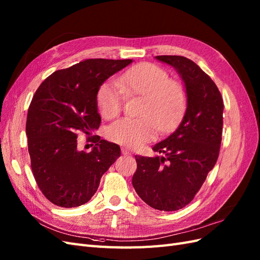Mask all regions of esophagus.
<instances>
[{"mask_svg": "<svg viewBox=\"0 0 260 260\" xmlns=\"http://www.w3.org/2000/svg\"><path fill=\"white\" fill-rule=\"evenodd\" d=\"M122 153H123L124 155H128V154H132L131 150H128L127 148H122Z\"/></svg>", "mask_w": 260, "mask_h": 260, "instance_id": "1", "label": "esophagus"}]
</instances>
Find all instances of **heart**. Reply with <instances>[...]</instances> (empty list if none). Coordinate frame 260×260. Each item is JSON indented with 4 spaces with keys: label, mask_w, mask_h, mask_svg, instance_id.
<instances>
[{
    "label": "heart",
    "mask_w": 260,
    "mask_h": 260,
    "mask_svg": "<svg viewBox=\"0 0 260 260\" xmlns=\"http://www.w3.org/2000/svg\"><path fill=\"white\" fill-rule=\"evenodd\" d=\"M126 97L143 98L137 115L111 124L107 136L113 143L138 148L157 134L172 131L187 107V94L167 71L151 63H140L123 73L117 81H106L97 91V106L105 118H113L123 110Z\"/></svg>",
    "instance_id": "b5f03b06"
}]
</instances>
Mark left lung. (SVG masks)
I'll list each match as a JSON object with an SVG mask.
<instances>
[{"label": "left lung", "instance_id": "8db88e82", "mask_svg": "<svg viewBox=\"0 0 260 260\" xmlns=\"http://www.w3.org/2000/svg\"><path fill=\"white\" fill-rule=\"evenodd\" d=\"M184 81L187 107L173 134L152 150L165 155H135L133 186L154 209L175 211L188 205L218 160L223 126V100L217 85L199 66L180 55H158Z\"/></svg>", "mask_w": 260, "mask_h": 260}]
</instances>
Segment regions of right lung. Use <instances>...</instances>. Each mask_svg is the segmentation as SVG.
<instances>
[{
    "mask_svg": "<svg viewBox=\"0 0 260 260\" xmlns=\"http://www.w3.org/2000/svg\"><path fill=\"white\" fill-rule=\"evenodd\" d=\"M132 62L89 58L54 72L37 89L27 114L28 151L35 180L52 204L73 208L89 202L121 155L120 146L91 135L101 122L99 87ZM79 132L93 137L90 153L77 149Z\"/></svg>",
    "mask_w": 260,
    "mask_h": 260,
    "instance_id": "right-lung-1",
    "label": "right lung"
}]
</instances>
